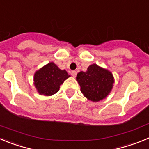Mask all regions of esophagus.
I'll use <instances>...</instances> for the list:
<instances>
[{"label": "esophagus", "instance_id": "1", "mask_svg": "<svg viewBox=\"0 0 149 149\" xmlns=\"http://www.w3.org/2000/svg\"><path fill=\"white\" fill-rule=\"evenodd\" d=\"M72 75L74 77H75L76 75H77V72H76V71H72Z\"/></svg>", "mask_w": 149, "mask_h": 149}]
</instances>
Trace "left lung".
Returning a JSON list of instances; mask_svg holds the SVG:
<instances>
[{
  "label": "left lung",
  "mask_w": 149,
  "mask_h": 149,
  "mask_svg": "<svg viewBox=\"0 0 149 149\" xmlns=\"http://www.w3.org/2000/svg\"><path fill=\"white\" fill-rule=\"evenodd\" d=\"M76 79L81 93L94 102L106 98L111 92L114 83L113 74L96 64L89 65L86 72H79Z\"/></svg>",
  "instance_id": "left-lung-1"
}]
</instances>
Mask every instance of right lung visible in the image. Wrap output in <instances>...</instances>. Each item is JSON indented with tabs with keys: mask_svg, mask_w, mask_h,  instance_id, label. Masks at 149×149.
Wrapping results in <instances>:
<instances>
[{
	"mask_svg": "<svg viewBox=\"0 0 149 149\" xmlns=\"http://www.w3.org/2000/svg\"><path fill=\"white\" fill-rule=\"evenodd\" d=\"M70 75L65 70H61L51 62L34 74V85L40 95L50 96L60 89V86Z\"/></svg>",
	"mask_w": 149,
	"mask_h": 149,
	"instance_id": "right-lung-1",
	"label": "right lung"
}]
</instances>
